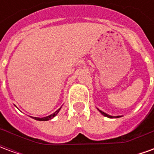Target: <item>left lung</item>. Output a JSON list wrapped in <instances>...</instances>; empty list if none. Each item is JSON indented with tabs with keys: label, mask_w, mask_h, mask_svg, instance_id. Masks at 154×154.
<instances>
[{
	"label": "left lung",
	"mask_w": 154,
	"mask_h": 154,
	"mask_svg": "<svg viewBox=\"0 0 154 154\" xmlns=\"http://www.w3.org/2000/svg\"><path fill=\"white\" fill-rule=\"evenodd\" d=\"M97 110H99V111H100V114H101V115H103L104 116H106V117H108V118H119V117H121V116H110V115H108V114L105 113V112H104V111H101V110H99V109H98V108H97Z\"/></svg>",
	"instance_id": "1"
}]
</instances>
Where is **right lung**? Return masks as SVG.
<instances>
[{
    "label": "right lung",
    "mask_w": 154,
    "mask_h": 154,
    "mask_svg": "<svg viewBox=\"0 0 154 154\" xmlns=\"http://www.w3.org/2000/svg\"><path fill=\"white\" fill-rule=\"evenodd\" d=\"M61 108H62V106L58 109L57 110H56L55 112H54V114H52V115H50V116H46V117H43V118H38V117H32V116H30V117H32L33 119H36V120H39V121H47V120H49V119H52L54 117H55V116H57V113L59 112V110H61Z\"/></svg>",
    "instance_id": "add662e5"
}]
</instances>
